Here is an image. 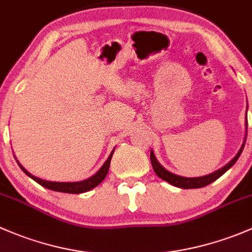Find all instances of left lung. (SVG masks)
<instances>
[{"label":"left lung","mask_w":252,"mask_h":252,"mask_svg":"<svg viewBox=\"0 0 252 252\" xmlns=\"http://www.w3.org/2000/svg\"><path fill=\"white\" fill-rule=\"evenodd\" d=\"M246 142V137H245V141H244L243 147L240 148V150L238 152V154L235 155L234 159L222 167L221 170L216 171V172L211 173V175H207V176H203V177H195V178H188V177H182V176H177V175H173V173L168 172L167 170H165L161 165L158 162V160L155 159V155L153 154V152H150V161H152V166L154 168V172L157 173L158 177H160L161 180L166 181L172 186L178 187V188H183V189H193V188H203V187L207 186V184L212 183L214 181H216L217 178H220L223 173L225 172L227 170H229L233 165L235 164L238 159H239L240 154H242L243 149H244V145H245Z\"/></svg>","instance_id":"left-lung-1"}]
</instances>
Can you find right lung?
Wrapping results in <instances>:
<instances>
[{
	"label": "right lung",
	"instance_id": "add662e5",
	"mask_svg": "<svg viewBox=\"0 0 252 252\" xmlns=\"http://www.w3.org/2000/svg\"><path fill=\"white\" fill-rule=\"evenodd\" d=\"M113 153L114 152H111V154L109 155L107 161L104 162V165L100 167V170L98 171V172L95 173L94 176H92V177L87 178V180H85V181H81V182H49V181L41 180V178H37V177H35V176L30 175V173L28 172V171L25 170V168L23 167V166L20 165L19 162H18V165L20 166V168H22V170L24 171V172L27 173L29 177L32 178L35 182L41 184L42 187H45V188L51 189V190L62 191V193L80 194V193H85V191L91 190V189H93L94 187H97L98 184H99L103 180H104L105 176H107V173L109 171V166H110V161H111V157H113Z\"/></svg>",
	"mask_w": 252,
	"mask_h": 252
}]
</instances>
